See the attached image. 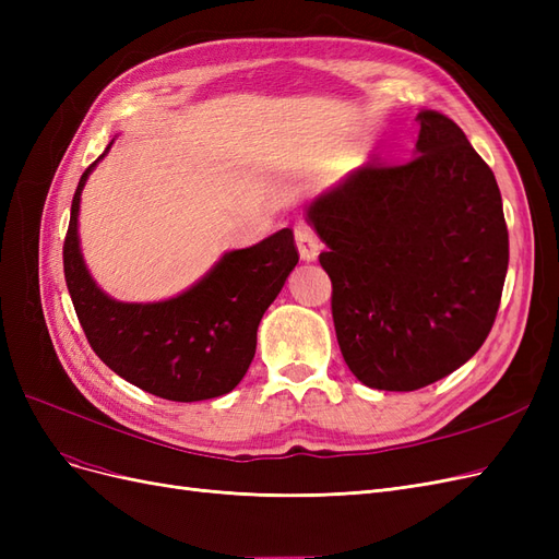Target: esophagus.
Masks as SVG:
<instances>
[{
    "mask_svg": "<svg viewBox=\"0 0 559 559\" xmlns=\"http://www.w3.org/2000/svg\"><path fill=\"white\" fill-rule=\"evenodd\" d=\"M294 238H296V247H298V253H300L302 261L310 263V261H314L319 257L321 245H319L317 235H314V230L310 226H302V224L296 226Z\"/></svg>",
    "mask_w": 559,
    "mask_h": 559,
    "instance_id": "obj_1",
    "label": "esophagus"
}]
</instances>
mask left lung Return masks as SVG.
I'll use <instances>...</instances> for the list:
<instances>
[{"mask_svg": "<svg viewBox=\"0 0 559 559\" xmlns=\"http://www.w3.org/2000/svg\"><path fill=\"white\" fill-rule=\"evenodd\" d=\"M415 158L364 167L306 207L333 324L359 382L413 392L450 376L492 331L509 230L487 163L448 116L417 114Z\"/></svg>", "mask_w": 559, "mask_h": 559, "instance_id": "obj_1", "label": "left lung"}]
</instances>
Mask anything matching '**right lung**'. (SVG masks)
<instances>
[{
	"instance_id": "right-lung-1",
	"label": "right lung",
	"mask_w": 559,
	"mask_h": 559,
	"mask_svg": "<svg viewBox=\"0 0 559 559\" xmlns=\"http://www.w3.org/2000/svg\"><path fill=\"white\" fill-rule=\"evenodd\" d=\"M81 175L62 261L76 317L93 352L116 376L167 401H205L233 392L257 354L263 312L298 263L292 228L226 251L189 289L156 302H123L95 284L79 242Z\"/></svg>"
}]
</instances>
